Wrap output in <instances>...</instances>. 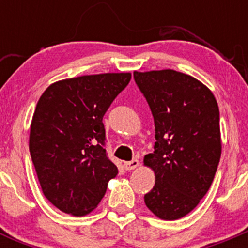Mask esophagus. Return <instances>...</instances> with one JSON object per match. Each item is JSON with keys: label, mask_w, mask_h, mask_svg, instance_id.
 Returning a JSON list of instances; mask_svg holds the SVG:
<instances>
[{"label": "esophagus", "mask_w": 248, "mask_h": 248, "mask_svg": "<svg viewBox=\"0 0 248 248\" xmlns=\"http://www.w3.org/2000/svg\"><path fill=\"white\" fill-rule=\"evenodd\" d=\"M139 166V161H137V159H133V161L131 162H124V167L126 170H133V169L138 168Z\"/></svg>", "instance_id": "34e87169"}]
</instances>
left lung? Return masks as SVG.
I'll return each instance as SVG.
<instances>
[{
    "mask_svg": "<svg viewBox=\"0 0 248 248\" xmlns=\"http://www.w3.org/2000/svg\"><path fill=\"white\" fill-rule=\"evenodd\" d=\"M155 120V151L144 166L156 176L145 194L150 211L161 219L186 216L214 181L222 152L219 110L202 82L174 69L134 72Z\"/></svg>",
    "mask_w": 248,
    "mask_h": 248,
    "instance_id": "left-lung-1",
    "label": "left lung"
}]
</instances>
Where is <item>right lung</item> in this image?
Segmentation results:
<instances>
[{"label": "right lung", "mask_w": 248, "mask_h": 248, "mask_svg": "<svg viewBox=\"0 0 248 248\" xmlns=\"http://www.w3.org/2000/svg\"><path fill=\"white\" fill-rule=\"evenodd\" d=\"M131 77L103 73L60 80L39 98L30 154L44 196L62 212L93 211L119 172L104 149L103 116Z\"/></svg>", "instance_id": "obj_1"}]
</instances>
